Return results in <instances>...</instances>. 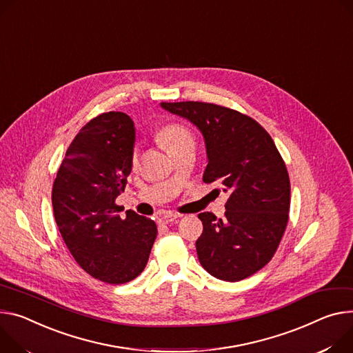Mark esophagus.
<instances>
[{"label":"esophagus","instance_id":"34e87169","mask_svg":"<svg viewBox=\"0 0 353 353\" xmlns=\"http://www.w3.org/2000/svg\"><path fill=\"white\" fill-rule=\"evenodd\" d=\"M180 215L179 214H173V212H166L163 214L162 216H160V222L163 223H170V222H174L176 219H179Z\"/></svg>","mask_w":353,"mask_h":353}]
</instances>
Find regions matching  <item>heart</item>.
I'll return each instance as SVG.
<instances>
[{"mask_svg":"<svg viewBox=\"0 0 353 353\" xmlns=\"http://www.w3.org/2000/svg\"><path fill=\"white\" fill-rule=\"evenodd\" d=\"M156 138L159 143L162 145L168 152L176 149L177 146L191 142L193 141V137L185 130L184 126L179 123H168L165 126L160 128L156 134ZM134 163H137V156H134Z\"/></svg>","mask_w":353,"mask_h":353,"instance_id":"heart-1","label":"heart"}]
</instances>
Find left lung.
<instances>
[{
  "mask_svg": "<svg viewBox=\"0 0 353 353\" xmlns=\"http://www.w3.org/2000/svg\"><path fill=\"white\" fill-rule=\"evenodd\" d=\"M204 137L208 165L204 183L230 191L225 216L201 212L196 242L201 266L214 277L239 281L266 266L284 234L290 210V179L263 128L248 115L210 103H162Z\"/></svg>",
  "mask_w": 353,
  "mask_h": 353,
  "instance_id": "left-lung-1",
  "label": "left lung"
}]
</instances>
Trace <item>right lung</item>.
<instances>
[{
  "instance_id": "add662e5",
  "label": "right lung",
  "mask_w": 353,
  "mask_h": 353,
  "mask_svg": "<svg viewBox=\"0 0 353 353\" xmlns=\"http://www.w3.org/2000/svg\"><path fill=\"white\" fill-rule=\"evenodd\" d=\"M135 126L130 115L105 112L70 143L52 190L53 214L74 261L94 279L122 284L138 277L157 235L154 221L115 199L132 170Z\"/></svg>"
}]
</instances>
